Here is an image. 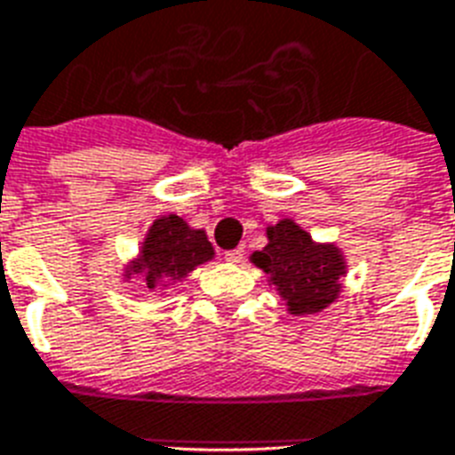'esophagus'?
I'll list each match as a JSON object with an SVG mask.
<instances>
[{
	"label": "esophagus",
	"mask_w": 455,
	"mask_h": 455,
	"mask_svg": "<svg viewBox=\"0 0 455 455\" xmlns=\"http://www.w3.org/2000/svg\"><path fill=\"white\" fill-rule=\"evenodd\" d=\"M244 259V249L239 246V249H232V251H225V260L228 263H239V260Z\"/></svg>",
	"instance_id": "obj_1"
}]
</instances>
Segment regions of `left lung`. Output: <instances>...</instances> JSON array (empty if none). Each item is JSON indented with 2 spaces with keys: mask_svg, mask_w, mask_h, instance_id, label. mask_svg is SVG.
<instances>
[{
  "mask_svg": "<svg viewBox=\"0 0 455 455\" xmlns=\"http://www.w3.org/2000/svg\"><path fill=\"white\" fill-rule=\"evenodd\" d=\"M266 237L267 244L249 260L266 273L290 315H313L339 299L348 266L337 242H315L291 218L267 225Z\"/></svg>",
  "mask_w": 455,
  "mask_h": 455,
  "instance_id": "8db88e82",
  "label": "left lung"
}]
</instances>
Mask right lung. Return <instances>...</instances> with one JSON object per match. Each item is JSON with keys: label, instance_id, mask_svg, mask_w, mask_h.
<instances>
[{"label": "right lung", "instance_id": "1", "mask_svg": "<svg viewBox=\"0 0 455 455\" xmlns=\"http://www.w3.org/2000/svg\"><path fill=\"white\" fill-rule=\"evenodd\" d=\"M213 259L216 249L206 237V230H196L188 220L171 213L149 225L137 256L123 266V280L137 275L149 291H164Z\"/></svg>", "mask_w": 455, "mask_h": 455}]
</instances>
